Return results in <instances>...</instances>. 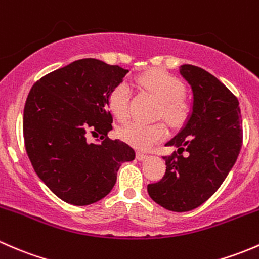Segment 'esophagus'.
<instances>
[{
  "instance_id": "obj_1",
  "label": "esophagus",
  "mask_w": 259,
  "mask_h": 259,
  "mask_svg": "<svg viewBox=\"0 0 259 259\" xmlns=\"http://www.w3.org/2000/svg\"><path fill=\"white\" fill-rule=\"evenodd\" d=\"M136 157H137L138 161H143V159L147 158V154L143 153V152H140V151H138L137 153H136Z\"/></svg>"
}]
</instances>
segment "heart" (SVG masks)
<instances>
[{
  "label": "heart",
  "mask_w": 259,
  "mask_h": 259,
  "mask_svg": "<svg viewBox=\"0 0 259 259\" xmlns=\"http://www.w3.org/2000/svg\"><path fill=\"white\" fill-rule=\"evenodd\" d=\"M137 83L159 100L158 116L163 117L172 127L182 126L189 114V103L186 100V86L180 78L164 71L146 72L137 78ZM131 90L126 82H119L108 93V106L112 113L119 119L127 118L130 113ZM119 137L135 147L146 149L166 138L167 131L163 122L145 123L132 119L118 131Z\"/></svg>",
  "instance_id": "obj_1"
}]
</instances>
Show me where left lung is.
<instances>
[{"label":"left lung","instance_id":"obj_1","mask_svg":"<svg viewBox=\"0 0 259 259\" xmlns=\"http://www.w3.org/2000/svg\"><path fill=\"white\" fill-rule=\"evenodd\" d=\"M180 73L193 93L185 127L166 143L177 151L166 159V173L147 186L149 197L173 212H187L207 201L226 180L242 147V116L236 96L197 66Z\"/></svg>","mask_w":259,"mask_h":259}]
</instances>
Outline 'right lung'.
Masks as SVG:
<instances>
[{
  "label": "right lung",
  "instance_id": "right-lung-1",
  "mask_svg": "<svg viewBox=\"0 0 259 259\" xmlns=\"http://www.w3.org/2000/svg\"><path fill=\"white\" fill-rule=\"evenodd\" d=\"M128 70L83 58L51 72L32 86L23 110V138L34 172L58 198L89 206L107 196L123 162L135 159L127 143L111 140L108 93ZM89 133L103 142L91 144Z\"/></svg>",
  "mask_w": 259,
  "mask_h": 259
}]
</instances>
